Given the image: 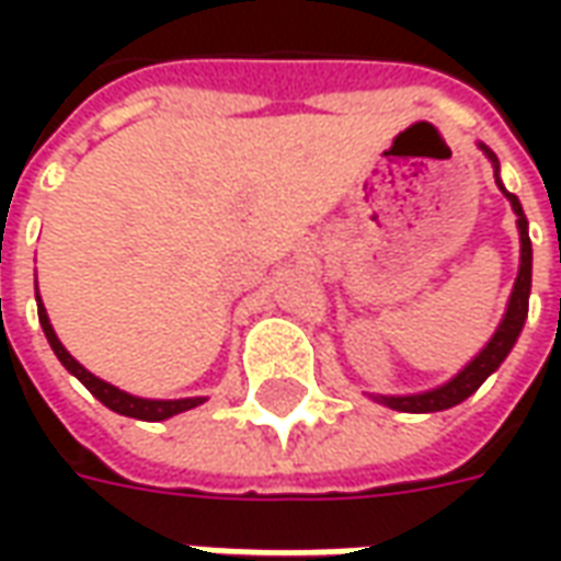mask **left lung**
I'll return each mask as SVG.
<instances>
[{"label":"left lung","instance_id":"1","mask_svg":"<svg viewBox=\"0 0 561 561\" xmlns=\"http://www.w3.org/2000/svg\"><path fill=\"white\" fill-rule=\"evenodd\" d=\"M35 300H38V321H42V330L47 342H50V348L59 357V364L66 366L71 376L78 378L83 388L90 390L95 400L107 405L111 412L116 414H126V417H135V421H168L173 414L188 412V409H195L204 402V397H192V400H147V397H135V393H126V390H119L111 381H104V378L92 376L87 366L80 364L78 357H71L66 345L59 342L56 336L54 324H50V318H47V309L42 304V294H38V285H35Z\"/></svg>","mask_w":561,"mask_h":561}]
</instances>
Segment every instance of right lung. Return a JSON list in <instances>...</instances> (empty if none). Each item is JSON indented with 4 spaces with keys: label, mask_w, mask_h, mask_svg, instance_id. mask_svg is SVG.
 I'll use <instances>...</instances> for the list:
<instances>
[{
    "label": "right lung",
    "mask_w": 561,
    "mask_h": 561,
    "mask_svg": "<svg viewBox=\"0 0 561 561\" xmlns=\"http://www.w3.org/2000/svg\"><path fill=\"white\" fill-rule=\"evenodd\" d=\"M495 164V156L486 147H481ZM495 183L499 188L505 192V185L502 180L495 176ZM511 201V209L517 213V228H519V273L517 282H514V291H511V300H507L505 318H502V324L495 328L493 340L486 342L481 348V354L471 360L457 378H450L445 388H435L426 390V393H417V397H388L390 409H400V412H442V409H450V405H457L466 397H471L474 390L481 388L486 378L493 376L499 364L505 360L507 352L514 348V342H517L519 330L526 324V316H529V291H531V240H529V221L523 216V207H519L517 195H507Z\"/></svg>",
    "instance_id": "right-lung-1"
}]
</instances>
